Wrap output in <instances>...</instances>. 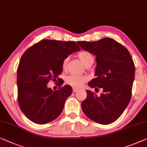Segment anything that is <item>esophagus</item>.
<instances>
[{"instance_id": "1", "label": "esophagus", "mask_w": 147, "mask_h": 147, "mask_svg": "<svg viewBox=\"0 0 147 147\" xmlns=\"http://www.w3.org/2000/svg\"><path fill=\"white\" fill-rule=\"evenodd\" d=\"M78 90H79V89L76 88H73V92L74 93L76 92H78Z\"/></svg>"}]
</instances>
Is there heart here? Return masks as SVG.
<instances>
[{"label": "heart", "instance_id": "heart-1", "mask_svg": "<svg viewBox=\"0 0 147 147\" xmlns=\"http://www.w3.org/2000/svg\"><path fill=\"white\" fill-rule=\"evenodd\" d=\"M78 57L81 61L84 63L86 67L92 65L94 62V58L90 53L87 51H82L78 53ZM69 58H65L62 62L63 69H66ZM87 80L86 77L84 76L76 75V74H72L67 78V83L74 87H80L86 82Z\"/></svg>", "mask_w": 147, "mask_h": 147}]
</instances>
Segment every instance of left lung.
I'll return each mask as SVG.
<instances>
[{"label":"left lung","instance_id":"obj_1","mask_svg":"<svg viewBox=\"0 0 147 147\" xmlns=\"http://www.w3.org/2000/svg\"><path fill=\"white\" fill-rule=\"evenodd\" d=\"M77 43L82 49L96 55V78L88 85L103 89L99 97L86 90L87 97L81 104L83 112L98 123H111L120 117L130 102L135 72L133 59L123 45L111 38Z\"/></svg>","mask_w":147,"mask_h":147}]
</instances>
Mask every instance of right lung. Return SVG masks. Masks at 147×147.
Wrapping results in <instances>:
<instances>
[{
    "mask_svg": "<svg viewBox=\"0 0 147 147\" xmlns=\"http://www.w3.org/2000/svg\"><path fill=\"white\" fill-rule=\"evenodd\" d=\"M80 50L74 41L43 39L24 53L17 69L18 102L32 121L47 123L62 112L72 87L67 84L53 91L47 84L51 80L59 82L63 59Z\"/></svg>",
    "mask_w": 147,
    "mask_h": 147,
    "instance_id": "right-lung-1",
    "label": "right lung"
}]
</instances>
